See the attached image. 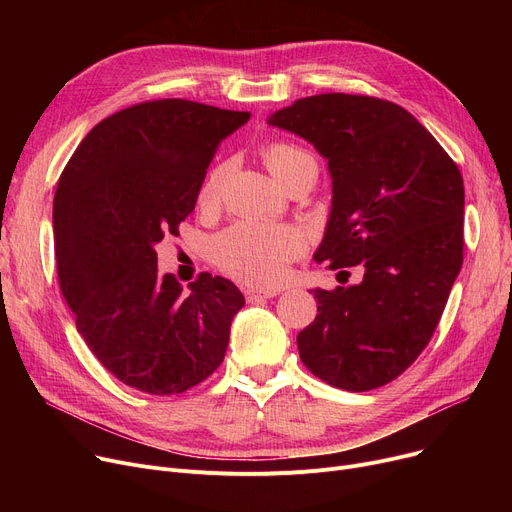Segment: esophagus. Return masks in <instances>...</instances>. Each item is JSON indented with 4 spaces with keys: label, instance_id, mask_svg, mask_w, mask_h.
<instances>
[{
    "label": "esophagus",
    "instance_id": "esophagus-1",
    "mask_svg": "<svg viewBox=\"0 0 512 512\" xmlns=\"http://www.w3.org/2000/svg\"><path fill=\"white\" fill-rule=\"evenodd\" d=\"M276 290H255V288H247L245 290V297H247V303H257V301H263V299H272L276 297Z\"/></svg>",
    "mask_w": 512,
    "mask_h": 512
}]
</instances>
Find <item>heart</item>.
Instances as JSON below:
<instances>
[{"label": "heart", "instance_id": "b5f03b06", "mask_svg": "<svg viewBox=\"0 0 512 512\" xmlns=\"http://www.w3.org/2000/svg\"><path fill=\"white\" fill-rule=\"evenodd\" d=\"M263 159L272 174L284 182L301 161L313 157L297 145L270 143L263 147ZM228 170V164H220L209 170L199 191L201 205L209 207L218 203ZM303 251L305 238L301 232L290 226L259 222H238L211 242V257L218 267H222L232 278L259 288L282 284L288 274V263L297 259Z\"/></svg>", "mask_w": 512, "mask_h": 512}]
</instances>
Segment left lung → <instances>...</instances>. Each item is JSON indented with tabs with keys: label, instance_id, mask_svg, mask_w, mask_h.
Returning <instances> with one entry per match:
<instances>
[{
	"label": "left lung",
	"instance_id": "left-lung-1",
	"mask_svg": "<svg viewBox=\"0 0 512 512\" xmlns=\"http://www.w3.org/2000/svg\"><path fill=\"white\" fill-rule=\"evenodd\" d=\"M267 122L328 159L332 209L315 261L365 270L359 284L313 290L301 361L340 390L380 388L421 355L461 272L463 176L405 107L378 97L313 95Z\"/></svg>",
	"mask_w": 512,
	"mask_h": 512
}]
</instances>
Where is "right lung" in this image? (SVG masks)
I'll return each instance as SVG.
<instances>
[{
    "instance_id": "right-lung-1",
    "label": "right lung",
    "mask_w": 512,
    "mask_h": 512,
    "mask_svg": "<svg viewBox=\"0 0 512 512\" xmlns=\"http://www.w3.org/2000/svg\"><path fill=\"white\" fill-rule=\"evenodd\" d=\"M249 112L157 99L101 120L72 153L53 197L60 290L91 353L116 378L170 396L220 367L245 297L199 274L159 276L155 245L195 209L220 143Z\"/></svg>"
}]
</instances>
